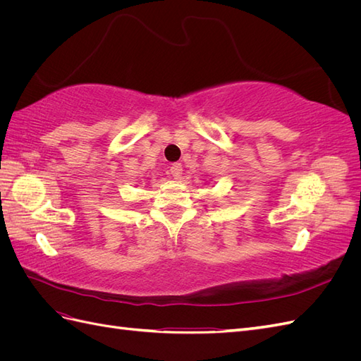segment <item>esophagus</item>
Instances as JSON below:
<instances>
[{"mask_svg":"<svg viewBox=\"0 0 361 361\" xmlns=\"http://www.w3.org/2000/svg\"><path fill=\"white\" fill-rule=\"evenodd\" d=\"M170 174L171 178L179 179L182 176V164L180 162H174L170 166Z\"/></svg>","mask_w":361,"mask_h":361,"instance_id":"1","label":"esophagus"}]
</instances>
